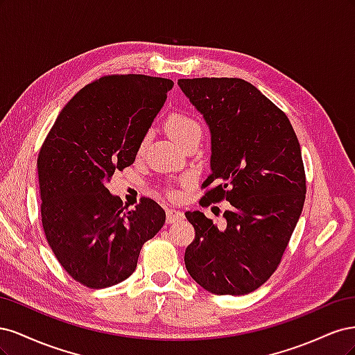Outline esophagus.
Instances as JSON below:
<instances>
[{
  "mask_svg": "<svg viewBox=\"0 0 355 355\" xmlns=\"http://www.w3.org/2000/svg\"><path fill=\"white\" fill-rule=\"evenodd\" d=\"M166 219H167V223L179 222V220L184 219V213H182L180 210H176V209H168L166 211Z\"/></svg>",
  "mask_w": 355,
  "mask_h": 355,
  "instance_id": "esophagus-1",
  "label": "esophagus"
}]
</instances>
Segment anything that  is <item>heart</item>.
<instances>
[{"label":"heart","mask_w":355,"mask_h":355,"mask_svg":"<svg viewBox=\"0 0 355 355\" xmlns=\"http://www.w3.org/2000/svg\"><path fill=\"white\" fill-rule=\"evenodd\" d=\"M167 130L178 144H184L187 139L201 135L200 123L187 114H171L167 120ZM146 139H144L142 146Z\"/></svg>","instance_id":"b5f03b06"}]
</instances>
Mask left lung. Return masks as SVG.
<instances>
[{
  "instance_id": "1",
  "label": "left lung",
  "mask_w": 355,
  "mask_h": 355,
  "mask_svg": "<svg viewBox=\"0 0 355 355\" xmlns=\"http://www.w3.org/2000/svg\"><path fill=\"white\" fill-rule=\"evenodd\" d=\"M211 136L202 206L227 200L225 222L187 211L196 240L185 252L189 275L214 295H245L277 270L302 213L305 170L286 114L240 78L179 80Z\"/></svg>"
}]
</instances>
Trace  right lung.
<instances>
[{"label":"right lung","instance_id":"1","mask_svg":"<svg viewBox=\"0 0 355 355\" xmlns=\"http://www.w3.org/2000/svg\"><path fill=\"white\" fill-rule=\"evenodd\" d=\"M173 81L108 75L87 84L58 115L38 155L41 220L49 245L75 282L105 288L136 270L166 213L142 198L123 206L106 184L132 166Z\"/></svg>","mask_w":355,"mask_h":355}]
</instances>
